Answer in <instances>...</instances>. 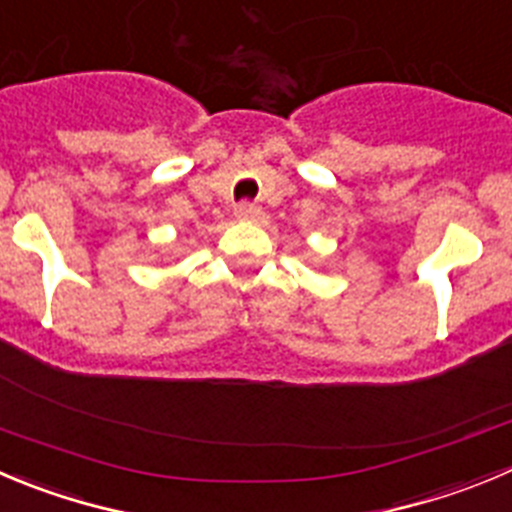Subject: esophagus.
Masks as SVG:
<instances>
[{
  "label": "esophagus",
  "mask_w": 512,
  "mask_h": 512,
  "mask_svg": "<svg viewBox=\"0 0 512 512\" xmlns=\"http://www.w3.org/2000/svg\"><path fill=\"white\" fill-rule=\"evenodd\" d=\"M260 214H262V209L257 207V204H250V202H242L234 207V217L242 219V222H255Z\"/></svg>",
  "instance_id": "esophagus-1"
}]
</instances>
